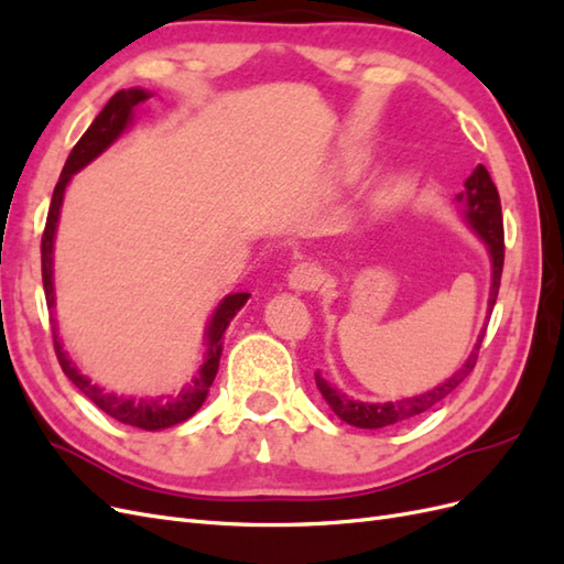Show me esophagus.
I'll return each instance as SVG.
<instances>
[{"label": "esophagus", "instance_id": "34e87169", "mask_svg": "<svg viewBox=\"0 0 564 564\" xmlns=\"http://www.w3.org/2000/svg\"><path fill=\"white\" fill-rule=\"evenodd\" d=\"M324 275L317 263H311V261H303V263H296L292 268V272H289V289H294V292H315V289L322 284Z\"/></svg>", "mask_w": 564, "mask_h": 564}]
</instances>
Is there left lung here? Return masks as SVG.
I'll return each instance as SVG.
<instances>
[{
  "mask_svg": "<svg viewBox=\"0 0 564 564\" xmlns=\"http://www.w3.org/2000/svg\"><path fill=\"white\" fill-rule=\"evenodd\" d=\"M454 202L460 209V216H464V220L470 226V230L477 237H482V242L487 245L489 261H491V286H489L487 313H491L494 303H497V296H499L501 270H503V216H501V199H499L497 185H494L489 172L482 164L475 166V172L464 183V191L454 197ZM482 338H485V329L480 332V336H477V344L470 350L466 365L460 367L454 377L442 381L433 390L423 392V395L402 398L395 402H360V400L348 398L346 392L332 388L322 379L319 371L315 373V383L322 392V398L327 400L332 412L340 421L355 425V429H386V425L402 423L406 419H414L423 412H429V409H433L437 402L445 400L449 392L473 371L477 362V352H480V346H482Z\"/></svg>",
  "mask_w": 564,
  "mask_h": 564,
  "instance_id": "8db88e82",
  "label": "left lung"
}]
</instances>
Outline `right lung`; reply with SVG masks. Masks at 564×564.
I'll return each mask as SVG.
<instances>
[{
    "mask_svg": "<svg viewBox=\"0 0 564 564\" xmlns=\"http://www.w3.org/2000/svg\"><path fill=\"white\" fill-rule=\"evenodd\" d=\"M150 98V91L145 89H122L117 91L106 108L98 112V117L87 129V133L82 135L77 145L73 148L70 158H67L61 178L56 183L54 197H51V207L46 216V228L42 235V282H44V294H46V305L54 308L56 305V292H54V240H56V228H58V216L63 207V195L65 187L70 183V178L79 172V169L94 162L100 152H106L119 135H122L129 124L133 122V108L143 104V100ZM251 294L240 292V294H228L224 301L218 303V308L214 311L207 332H204V346H207V352H204V360L193 377V381L185 388H181L176 395H162V398H127V395H117V392H108L100 386L91 383L89 377L73 365L70 357L63 350V344L58 338V329L54 327V348L56 357L61 362V369L65 371V377L70 379L84 395H87L98 409H104L108 416H112L119 423L135 425V429L143 431H164L172 429L176 423H183L191 419L197 409L204 404L209 395V388L216 379L218 371V360L220 352H224V334L228 329V324L232 317L242 311V305L249 301ZM56 324V319H51Z\"/></svg>",
    "mask_w": 564,
    "mask_h": 564,
    "instance_id": "1",
    "label": "right lung"
}]
</instances>
